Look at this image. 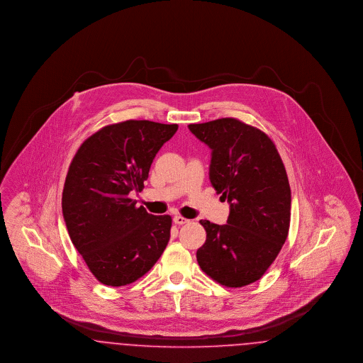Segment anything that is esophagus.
Masks as SVG:
<instances>
[{"label":"esophagus","mask_w":363,"mask_h":363,"mask_svg":"<svg viewBox=\"0 0 363 363\" xmlns=\"http://www.w3.org/2000/svg\"><path fill=\"white\" fill-rule=\"evenodd\" d=\"M174 223L175 225H186V223H189V220L186 219V218H184V216H181V215H175L173 218Z\"/></svg>","instance_id":"esophagus-1"}]
</instances>
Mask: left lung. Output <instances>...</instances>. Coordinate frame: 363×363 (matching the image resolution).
I'll return each instance as SVG.
<instances>
[{
	"mask_svg": "<svg viewBox=\"0 0 363 363\" xmlns=\"http://www.w3.org/2000/svg\"><path fill=\"white\" fill-rule=\"evenodd\" d=\"M212 150L209 181L230 204L225 225L200 220L207 231L197 250L200 268L225 287H243L262 277L290 228L291 190L274 141L235 118L190 123Z\"/></svg>",
	"mask_w": 363,
	"mask_h": 363,
	"instance_id": "8db88e82",
	"label": "left lung"
}]
</instances>
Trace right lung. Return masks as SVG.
<instances>
[{"mask_svg": "<svg viewBox=\"0 0 363 363\" xmlns=\"http://www.w3.org/2000/svg\"><path fill=\"white\" fill-rule=\"evenodd\" d=\"M178 125L129 121L86 138L70 163L62 213L72 243L101 283L121 287L145 275L164 252L172 216H155L129 199L141 191L162 145Z\"/></svg>", "mask_w": 363, "mask_h": 363, "instance_id": "right-lung-1", "label": "right lung"}]
</instances>
